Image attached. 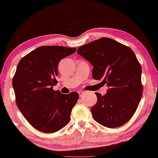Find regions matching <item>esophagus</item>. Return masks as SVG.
I'll use <instances>...</instances> for the list:
<instances>
[{
  "mask_svg": "<svg viewBox=\"0 0 158 158\" xmlns=\"http://www.w3.org/2000/svg\"><path fill=\"white\" fill-rule=\"evenodd\" d=\"M83 93H84V92H82V91H78V94L80 95V97H81Z\"/></svg>",
  "mask_w": 158,
  "mask_h": 158,
  "instance_id": "obj_1",
  "label": "esophagus"
}]
</instances>
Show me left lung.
Segmentation results:
<instances>
[{
	"label": "left lung",
	"mask_w": 158,
	"mask_h": 158,
	"mask_svg": "<svg viewBox=\"0 0 158 158\" xmlns=\"http://www.w3.org/2000/svg\"><path fill=\"white\" fill-rule=\"evenodd\" d=\"M77 53L93 66V78L102 80L108 87L105 95L95 93L97 102L91 108L94 120L108 128L127 123L143 94L141 66L132 50L111 38H102L79 47Z\"/></svg>",
	"instance_id": "8db88e82"
}]
</instances>
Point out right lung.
<instances>
[{
	"label": "right lung",
	"mask_w": 158,
	"mask_h": 158,
	"mask_svg": "<svg viewBox=\"0 0 158 158\" xmlns=\"http://www.w3.org/2000/svg\"><path fill=\"white\" fill-rule=\"evenodd\" d=\"M76 48L41 46L21 59L12 79L18 108L36 130L53 133L70 122L78 93L61 94L57 84L58 63L76 52Z\"/></svg>",
	"instance_id": "obj_1"
}]
</instances>
